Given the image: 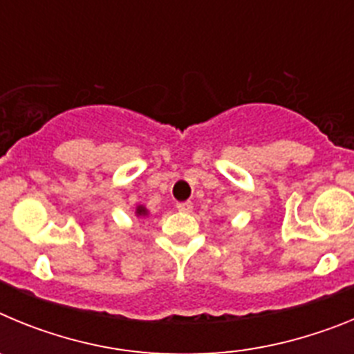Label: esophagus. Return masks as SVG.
<instances>
[{
    "label": "esophagus",
    "instance_id": "1",
    "mask_svg": "<svg viewBox=\"0 0 354 354\" xmlns=\"http://www.w3.org/2000/svg\"><path fill=\"white\" fill-rule=\"evenodd\" d=\"M177 209H179L180 212H192L193 204L192 202H180V204H177Z\"/></svg>",
    "mask_w": 354,
    "mask_h": 354
}]
</instances>
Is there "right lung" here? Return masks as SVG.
<instances>
[{"instance_id":"1","label":"right lung","mask_w":354,"mask_h":354,"mask_svg":"<svg viewBox=\"0 0 354 354\" xmlns=\"http://www.w3.org/2000/svg\"><path fill=\"white\" fill-rule=\"evenodd\" d=\"M134 216H136V218H147V216H149V209L143 204H136V207H134Z\"/></svg>"}]
</instances>
